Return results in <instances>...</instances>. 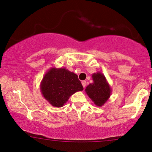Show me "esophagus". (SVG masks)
<instances>
[{
	"mask_svg": "<svg viewBox=\"0 0 152 152\" xmlns=\"http://www.w3.org/2000/svg\"><path fill=\"white\" fill-rule=\"evenodd\" d=\"M82 85H83V87L84 88H85V86H86V81H85V80H83L82 81Z\"/></svg>",
	"mask_w": 152,
	"mask_h": 152,
	"instance_id": "esophagus-1",
	"label": "esophagus"
}]
</instances>
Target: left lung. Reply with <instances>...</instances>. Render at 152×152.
I'll list each match as a JSON object with an SVG mask.
<instances>
[{"label": "left lung", "mask_w": 152, "mask_h": 152, "mask_svg": "<svg viewBox=\"0 0 152 152\" xmlns=\"http://www.w3.org/2000/svg\"><path fill=\"white\" fill-rule=\"evenodd\" d=\"M92 78L93 83L86 86L85 92L97 106L102 107L110 97L112 88L102 72L93 74Z\"/></svg>", "instance_id": "8db88e82"}]
</instances>
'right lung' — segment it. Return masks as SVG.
<instances>
[{
    "mask_svg": "<svg viewBox=\"0 0 152 152\" xmlns=\"http://www.w3.org/2000/svg\"><path fill=\"white\" fill-rule=\"evenodd\" d=\"M40 88L46 100L56 107L64 105L69 97L83 86L78 76L65 67H51L48 70L40 83Z\"/></svg>",
    "mask_w": 152,
    "mask_h": 152,
    "instance_id": "obj_1",
    "label": "right lung"
}]
</instances>
